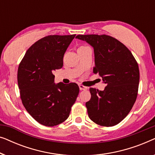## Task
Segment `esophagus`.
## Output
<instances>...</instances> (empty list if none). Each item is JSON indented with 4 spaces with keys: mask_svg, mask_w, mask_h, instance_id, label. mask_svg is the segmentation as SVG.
I'll return each mask as SVG.
<instances>
[{
    "mask_svg": "<svg viewBox=\"0 0 155 155\" xmlns=\"http://www.w3.org/2000/svg\"><path fill=\"white\" fill-rule=\"evenodd\" d=\"M79 88L80 90H87V87L82 85V84H79Z\"/></svg>",
    "mask_w": 155,
    "mask_h": 155,
    "instance_id": "1",
    "label": "esophagus"
}]
</instances>
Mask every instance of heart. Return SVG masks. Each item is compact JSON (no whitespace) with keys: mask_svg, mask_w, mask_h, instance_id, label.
I'll use <instances>...</instances> for the list:
<instances>
[{"mask_svg":"<svg viewBox=\"0 0 155 155\" xmlns=\"http://www.w3.org/2000/svg\"><path fill=\"white\" fill-rule=\"evenodd\" d=\"M87 48H89V47L87 46H80L78 48V51H84L85 49H87Z\"/></svg>","mask_w":155,"mask_h":155,"instance_id":"obj_1","label":"heart"}]
</instances>
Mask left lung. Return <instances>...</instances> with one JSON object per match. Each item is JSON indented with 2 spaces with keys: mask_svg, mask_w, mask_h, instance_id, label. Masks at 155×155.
I'll list each match as a JSON object with an SVG mask.
<instances>
[{
  "mask_svg": "<svg viewBox=\"0 0 155 155\" xmlns=\"http://www.w3.org/2000/svg\"><path fill=\"white\" fill-rule=\"evenodd\" d=\"M94 48V73L106 84L100 91L90 88V100L86 102L89 117L101 126H114L124 120L136 100L140 80L139 68L124 44L108 35H78Z\"/></svg>",
  "mask_w": 155,
  "mask_h": 155,
  "instance_id": "left-lung-1",
  "label": "left lung"
}]
</instances>
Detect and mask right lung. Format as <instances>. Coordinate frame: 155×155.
<instances>
[{
    "mask_svg": "<svg viewBox=\"0 0 155 155\" xmlns=\"http://www.w3.org/2000/svg\"><path fill=\"white\" fill-rule=\"evenodd\" d=\"M50 35L35 42L19 65L18 83L27 112L40 124L54 126L68 118L79 94L76 83L56 84L53 72L63 65V56L75 38Z\"/></svg>",
    "mask_w": 155,
    "mask_h": 155,
    "instance_id": "add662e5",
    "label": "right lung"
}]
</instances>
